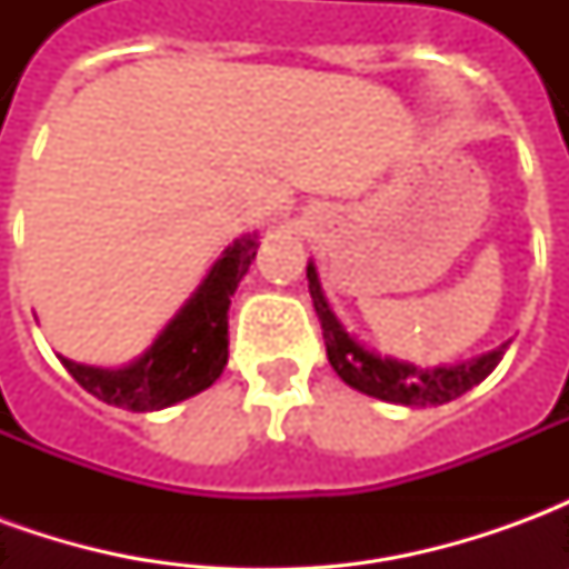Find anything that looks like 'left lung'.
Instances as JSON below:
<instances>
[{"label":"left lung","instance_id":"8db88e82","mask_svg":"<svg viewBox=\"0 0 569 569\" xmlns=\"http://www.w3.org/2000/svg\"><path fill=\"white\" fill-rule=\"evenodd\" d=\"M308 289L310 298H313V310L320 317L326 353H329V362L338 371V378L359 393L393 402V406L427 408L451 402L457 396H463L466 390H472L476 383L485 381L490 371L500 366L502 353L509 347V341H506V345L493 347L476 359L457 362V366L420 369L406 359L381 357L378 350H369L359 338L347 332L345 322L338 320V313L322 292L320 273H317L313 261H308Z\"/></svg>","mask_w":569,"mask_h":569}]
</instances>
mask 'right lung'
Instances as JSON below:
<instances>
[{
  "instance_id": "1",
  "label": "right lung",
  "mask_w": 569,
  "mask_h": 569,
  "mask_svg": "<svg viewBox=\"0 0 569 569\" xmlns=\"http://www.w3.org/2000/svg\"><path fill=\"white\" fill-rule=\"evenodd\" d=\"M256 249L259 234L228 243L191 298L133 362L103 369L60 357L63 369L100 402L128 411H161L212 387L228 366L231 296L256 259Z\"/></svg>"
}]
</instances>
